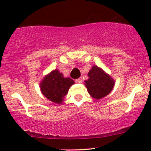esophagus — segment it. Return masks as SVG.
Here are the masks:
<instances>
[{
	"label": "esophagus",
	"mask_w": 151,
	"mask_h": 151,
	"mask_svg": "<svg viewBox=\"0 0 151 151\" xmlns=\"http://www.w3.org/2000/svg\"><path fill=\"white\" fill-rule=\"evenodd\" d=\"M75 81H76V82H77V83H81V82H82V78H81V77L79 78V79H76Z\"/></svg>",
	"instance_id": "1"
}]
</instances>
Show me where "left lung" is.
Returning <instances> with one entry per match:
<instances>
[{"instance_id":"left-lung-1","label":"left lung","mask_w":151,"mask_h":151,"mask_svg":"<svg viewBox=\"0 0 151 151\" xmlns=\"http://www.w3.org/2000/svg\"><path fill=\"white\" fill-rule=\"evenodd\" d=\"M89 79L85 81L88 92L96 99L108 95L113 89L114 81L103 70L94 66L88 73Z\"/></svg>"}]
</instances>
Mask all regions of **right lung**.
<instances>
[{"label": "right lung", "instance_id": "right-lung-1", "mask_svg": "<svg viewBox=\"0 0 151 151\" xmlns=\"http://www.w3.org/2000/svg\"><path fill=\"white\" fill-rule=\"evenodd\" d=\"M74 81L71 78H65L55 70L47 75L40 83V89L45 96L50 101L61 104Z\"/></svg>", "mask_w": 151, "mask_h": 151}]
</instances>
